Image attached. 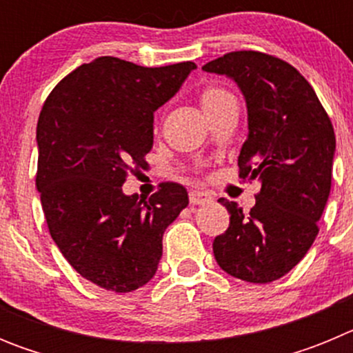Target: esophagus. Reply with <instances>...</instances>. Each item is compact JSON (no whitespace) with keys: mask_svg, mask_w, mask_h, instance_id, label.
Segmentation results:
<instances>
[{"mask_svg":"<svg viewBox=\"0 0 353 353\" xmlns=\"http://www.w3.org/2000/svg\"><path fill=\"white\" fill-rule=\"evenodd\" d=\"M189 199H191L192 205H207L214 201L210 192H205V191H191L189 192Z\"/></svg>","mask_w":353,"mask_h":353,"instance_id":"obj_1","label":"esophagus"}]
</instances>
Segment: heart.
<instances>
[{
    "mask_svg": "<svg viewBox=\"0 0 353 353\" xmlns=\"http://www.w3.org/2000/svg\"><path fill=\"white\" fill-rule=\"evenodd\" d=\"M228 97H232L228 92H224L223 88H217V86H208L207 90H203V93H201V105H203V111L205 109L212 108V105L219 104V102H223L224 99H228Z\"/></svg>",
    "mask_w": 353,
    "mask_h": 353,
    "instance_id": "b5f03b06",
    "label": "heart"
}]
</instances>
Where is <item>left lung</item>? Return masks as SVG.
I'll return each mask as SVG.
<instances>
[{"label": "left lung", "instance_id": "1", "mask_svg": "<svg viewBox=\"0 0 353 353\" xmlns=\"http://www.w3.org/2000/svg\"><path fill=\"white\" fill-rule=\"evenodd\" d=\"M235 81L248 108V139L240 176L258 179L249 214L221 198L230 226L215 236L214 256L230 276L248 283L276 281L305 256L330 194L336 136L311 84L286 61L236 51L203 65Z\"/></svg>", "mask_w": 353, "mask_h": 353}]
</instances>
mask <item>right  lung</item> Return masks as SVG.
<instances>
[{
    "instance_id": "1",
    "label": "right lung",
    "mask_w": 353,
    "mask_h": 353,
    "mask_svg": "<svg viewBox=\"0 0 353 353\" xmlns=\"http://www.w3.org/2000/svg\"><path fill=\"white\" fill-rule=\"evenodd\" d=\"M192 61L139 67L113 56L84 63L56 84L37 123V189L65 260L117 293L155 276L166 228L189 205L185 187L161 183L150 199L125 194L134 166L154 146V113L176 95Z\"/></svg>"
}]
</instances>
